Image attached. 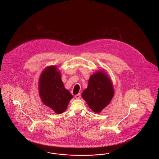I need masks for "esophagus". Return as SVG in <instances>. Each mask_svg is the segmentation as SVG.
I'll use <instances>...</instances> for the list:
<instances>
[{
    "mask_svg": "<svg viewBox=\"0 0 159 159\" xmlns=\"http://www.w3.org/2000/svg\"><path fill=\"white\" fill-rule=\"evenodd\" d=\"M75 98L76 99H80L81 98V95H80V93H78V94H77L75 95Z\"/></svg>",
    "mask_w": 159,
    "mask_h": 159,
    "instance_id": "1",
    "label": "esophagus"
}]
</instances>
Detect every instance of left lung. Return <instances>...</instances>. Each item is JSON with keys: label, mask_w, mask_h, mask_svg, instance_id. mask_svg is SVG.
<instances>
[{"label": "left lung", "mask_w": 159, "mask_h": 159, "mask_svg": "<svg viewBox=\"0 0 159 159\" xmlns=\"http://www.w3.org/2000/svg\"><path fill=\"white\" fill-rule=\"evenodd\" d=\"M114 96V88L110 78L103 71L91 75L88 88L83 91L82 97L91 110L100 113L108 106Z\"/></svg>", "instance_id": "8db88e82"}]
</instances>
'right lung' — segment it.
<instances>
[{
    "label": "right lung",
    "instance_id": "1",
    "mask_svg": "<svg viewBox=\"0 0 159 159\" xmlns=\"http://www.w3.org/2000/svg\"><path fill=\"white\" fill-rule=\"evenodd\" d=\"M39 93L43 103L58 114L64 112L73 97L65 89L56 66H49L42 73L39 80Z\"/></svg>",
    "mask_w": 159,
    "mask_h": 159
}]
</instances>
